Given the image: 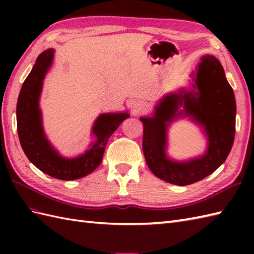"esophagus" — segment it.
<instances>
[{
	"instance_id": "obj_1",
	"label": "esophagus",
	"mask_w": 254,
	"mask_h": 254,
	"mask_svg": "<svg viewBox=\"0 0 254 254\" xmlns=\"http://www.w3.org/2000/svg\"><path fill=\"white\" fill-rule=\"evenodd\" d=\"M132 110L135 115H139V113L146 111V105L142 101H134L132 104Z\"/></svg>"
}]
</instances>
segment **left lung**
Listing matches in <instances>:
<instances>
[{
    "label": "left lung",
    "mask_w": 254,
    "mask_h": 254,
    "mask_svg": "<svg viewBox=\"0 0 254 254\" xmlns=\"http://www.w3.org/2000/svg\"><path fill=\"white\" fill-rule=\"evenodd\" d=\"M192 88L165 95L153 115L142 117L143 152L148 168L168 183L189 186L216 170L229 155L236 131V100L222 64L214 56L201 58L192 72ZM189 117L201 127L208 147L198 158L178 162L168 157V127L178 118Z\"/></svg>",
    "instance_id": "8db88e82"
}]
</instances>
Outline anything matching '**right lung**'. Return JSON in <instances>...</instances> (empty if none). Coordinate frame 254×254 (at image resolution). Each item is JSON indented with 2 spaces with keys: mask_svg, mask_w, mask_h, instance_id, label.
Segmentation results:
<instances>
[{
  "mask_svg": "<svg viewBox=\"0 0 254 254\" xmlns=\"http://www.w3.org/2000/svg\"><path fill=\"white\" fill-rule=\"evenodd\" d=\"M53 53V49H47L37 58L21 86L16 106L17 133L21 148L32 165L56 179L71 181L91 174L100 165L108 139L130 115L127 111L101 113L91 127V135L96 139L88 149L74 158L62 156L47 138L39 107L42 85L52 65Z\"/></svg>",
  "mask_w": 254,
  "mask_h": 254,
  "instance_id": "add662e5",
  "label": "right lung"
}]
</instances>
